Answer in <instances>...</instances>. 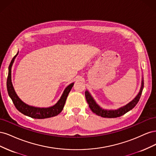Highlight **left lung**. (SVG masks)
I'll return each mask as SVG.
<instances>
[{"label": "left lung", "instance_id": "8db88e82", "mask_svg": "<svg viewBox=\"0 0 156 156\" xmlns=\"http://www.w3.org/2000/svg\"><path fill=\"white\" fill-rule=\"evenodd\" d=\"M143 88L144 81L143 77L142 76L141 86L137 95L135 96V98L133 100L129 102L127 104L117 108V109H105V108H103L98 104L95 100L94 99V98L92 96L88 90L85 91V97L89 107L90 108V109L94 113H95L96 115L103 118H110V119H111V118H116L124 115L126 112L129 111L132 108H134L135 106L137 104L138 101H139V99L140 98L141 94H142Z\"/></svg>", "mask_w": 156, "mask_h": 156}]
</instances>
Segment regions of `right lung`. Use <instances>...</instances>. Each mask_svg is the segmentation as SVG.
I'll return each mask as SVG.
<instances>
[{"label": "right lung", "mask_w": 156, "mask_h": 156, "mask_svg": "<svg viewBox=\"0 0 156 156\" xmlns=\"http://www.w3.org/2000/svg\"><path fill=\"white\" fill-rule=\"evenodd\" d=\"M18 53L19 51L16 55H15V56L12 58L10 66H9L7 79L8 93L9 96L12 99L14 105L17 109L20 112L23 113V115L33 118V119H44L58 115L63 109L68 94L69 93L71 89L72 88L74 83L69 84L68 87H66L59 100L53 106L49 107H37L27 105L18 97L12 83V67Z\"/></svg>", "instance_id": "add662e5"}]
</instances>
